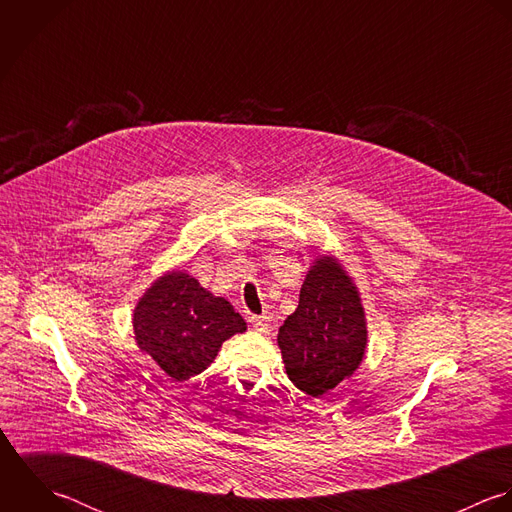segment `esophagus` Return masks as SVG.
<instances>
[{
    "label": "esophagus",
    "mask_w": 512,
    "mask_h": 512,
    "mask_svg": "<svg viewBox=\"0 0 512 512\" xmlns=\"http://www.w3.org/2000/svg\"><path fill=\"white\" fill-rule=\"evenodd\" d=\"M249 322H251L253 328L259 330V332H267L269 326H271L269 316H257V314H253V316H249Z\"/></svg>",
    "instance_id": "esophagus-1"
}]
</instances>
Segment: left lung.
I'll list each match as a JSON object with an SVG mask.
<instances>
[{
  "instance_id": "left-lung-1",
  "label": "left lung",
  "mask_w": 512,
  "mask_h": 512,
  "mask_svg": "<svg viewBox=\"0 0 512 512\" xmlns=\"http://www.w3.org/2000/svg\"><path fill=\"white\" fill-rule=\"evenodd\" d=\"M366 338L352 279L332 257L318 259L303 283L299 307L277 336L289 380L312 398L328 394L360 366Z\"/></svg>"
}]
</instances>
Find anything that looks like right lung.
<instances>
[{
  "mask_svg": "<svg viewBox=\"0 0 512 512\" xmlns=\"http://www.w3.org/2000/svg\"><path fill=\"white\" fill-rule=\"evenodd\" d=\"M132 324L140 350L178 382L202 374L229 336L247 330L225 299L182 271L166 273L144 293Z\"/></svg>",
  "mask_w": 512,
  "mask_h": 512,
  "instance_id": "obj_1",
  "label": "right lung"
}]
</instances>
